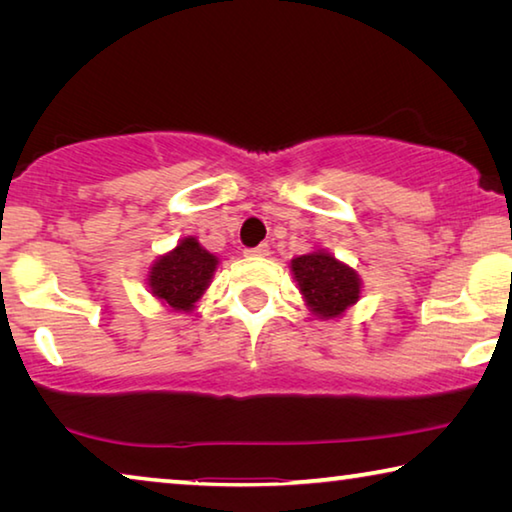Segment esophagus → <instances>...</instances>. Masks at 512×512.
Instances as JSON below:
<instances>
[{"instance_id":"1","label":"esophagus","mask_w":512,"mask_h":512,"mask_svg":"<svg viewBox=\"0 0 512 512\" xmlns=\"http://www.w3.org/2000/svg\"><path fill=\"white\" fill-rule=\"evenodd\" d=\"M268 253H271V246H268V244H259L255 248H246V255H250V257H266Z\"/></svg>"}]
</instances>
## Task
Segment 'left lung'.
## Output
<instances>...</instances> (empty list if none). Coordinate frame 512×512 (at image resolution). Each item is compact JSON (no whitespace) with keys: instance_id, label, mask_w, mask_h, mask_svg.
Masks as SVG:
<instances>
[{"instance_id":"8db88e82","label":"left lung","mask_w":512,"mask_h":512,"mask_svg":"<svg viewBox=\"0 0 512 512\" xmlns=\"http://www.w3.org/2000/svg\"><path fill=\"white\" fill-rule=\"evenodd\" d=\"M293 275L311 311L323 318L341 316L359 298V277L332 255L311 253L291 262Z\"/></svg>"}]
</instances>
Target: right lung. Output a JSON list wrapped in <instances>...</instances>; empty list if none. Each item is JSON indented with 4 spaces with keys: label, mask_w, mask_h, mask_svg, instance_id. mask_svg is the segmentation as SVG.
Returning a JSON list of instances; mask_svg holds the SVG:
<instances>
[{
    "label": "right lung",
    "mask_w": 512,
    "mask_h": 512,
    "mask_svg": "<svg viewBox=\"0 0 512 512\" xmlns=\"http://www.w3.org/2000/svg\"><path fill=\"white\" fill-rule=\"evenodd\" d=\"M216 257L201 248L194 237H185L176 250L153 264L149 287L155 298L178 311H189L212 280Z\"/></svg>",
    "instance_id": "1"
}]
</instances>
